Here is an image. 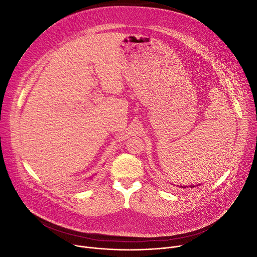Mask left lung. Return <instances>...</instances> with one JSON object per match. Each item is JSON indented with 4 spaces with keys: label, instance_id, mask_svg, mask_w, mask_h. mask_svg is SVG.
Here are the masks:
<instances>
[{
    "label": "left lung",
    "instance_id": "left-lung-1",
    "mask_svg": "<svg viewBox=\"0 0 257 257\" xmlns=\"http://www.w3.org/2000/svg\"><path fill=\"white\" fill-rule=\"evenodd\" d=\"M198 185H200V184H194V185H190V187L192 188V187H196V186H198ZM182 188H186V187H188V186H181Z\"/></svg>",
    "mask_w": 257,
    "mask_h": 257
}]
</instances>
